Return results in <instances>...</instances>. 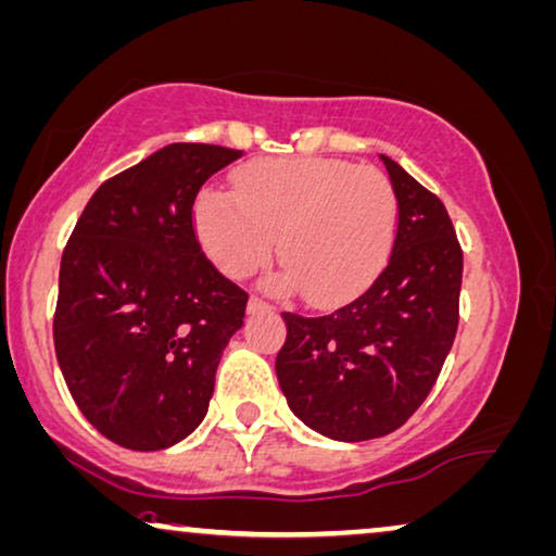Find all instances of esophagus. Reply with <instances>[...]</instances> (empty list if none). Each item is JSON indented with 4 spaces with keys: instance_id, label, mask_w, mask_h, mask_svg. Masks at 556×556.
Masks as SVG:
<instances>
[{
    "instance_id": "esophagus-1",
    "label": "esophagus",
    "mask_w": 556,
    "mask_h": 556,
    "mask_svg": "<svg viewBox=\"0 0 556 556\" xmlns=\"http://www.w3.org/2000/svg\"><path fill=\"white\" fill-rule=\"evenodd\" d=\"M267 309H271V307L264 300H260V296H252V300H249V304H247L249 315H256V312H267Z\"/></svg>"
}]
</instances>
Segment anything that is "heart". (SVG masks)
<instances>
[{
    "label": "heart",
    "instance_id": "heart-1",
    "mask_svg": "<svg viewBox=\"0 0 556 556\" xmlns=\"http://www.w3.org/2000/svg\"><path fill=\"white\" fill-rule=\"evenodd\" d=\"M233 197L206 191L197 203V233L208 260L231 279L262 269L279 237L277 292L317 304L345 300L386 262L397 203L388 176L327 159H285L247 166Z\"/></svg>",
    "mask_w": 556,
    "mask_h": 556
}]
</instances>
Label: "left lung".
<instances>
[{"label": "left lung", "mask_w": 556, "mask_h": 556, "mask_svg": "<svg viewBox=\"0 0 556 556\" xmlns=\"http://www.w3.org/2000/svg\"><path fill=\"white\" fill-rule=\"evenodd\" d=\"M380 161L397 201L386 269L330 315H281L277 380L289 410L342 443L401 428L431 393L458 330L464 254L448 211L395 161Z\"/></svg>", "instance_id": "left-lung-1"}]
</instances>
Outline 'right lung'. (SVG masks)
Instances as JSON below:
<instances>
[{
    "label": "right lung",
    "instance_id": "right-lung-1",
    "mask_svg": "<svg viewBox=\"0 0 556 556\" xmlns=\"http://www.w3.org/2000/svg\"><path fill=\"white\" fill-rule=\"evenodd\" d=\"M241 151L170 143L92 193L60 264L54 353L70 395L108 441L163 451L206 418L247 292L218 275L193 201Z\"/></svg>",
    "mask_w": 556,
    "mask_h": 556
}]
</instances>
